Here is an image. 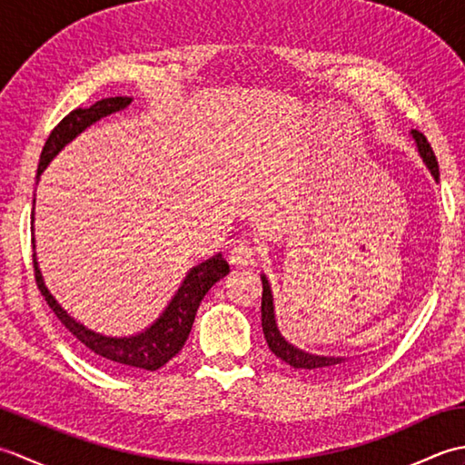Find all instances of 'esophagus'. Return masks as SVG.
Wrapping results in <instances>:
<instances>
[{
	"label": "esophagus",
	"mask_w": 465,
	"mask_h": 465,
	"mask_svg": "<svg viewBox=\"0 0 465 465\" xmlns=\"http://www.w3.org/2000/svg\"><path fill=\"white\" fill-rule=\"evenodd\" d=\"M255 258H258V252L248 242H238L230 252V263L235 268H248L255 263Z\"/></svg>",
	"instance_id": "obj_1"
}]
</instances>
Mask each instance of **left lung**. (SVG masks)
<instances>
[{"label": "left lung", "mask_w": 465, "mask_h": 465, "mask_svg": "<svg viewBox=\"0 0 465 465\" xmlns=\"http://www.w3.org/2000/svg\"><path fill=\"white\" fill-rule=\"evenodd\" d=\"M411 134H413V137H416L420 155L423 157V162H426V165L431 170V175L438 180V177H440L438 160H436V153H433L431 145L428 142V137L418 130H413ZM262 285H263V292H262V328H263L265 341H268L270 350L275 355H278L282 361L292 365V368H295V370L310 371L313 375H323V378H330V375L340 373V370L343 368L345 361H348V358H330V355L305 353L298 348H293L292 343H288L282 338V333L278 331V325H275L273 300H272V290H270L268 280L262 278Z\"/></svg>", "instance_id": "8db88e82"}]
</instances>
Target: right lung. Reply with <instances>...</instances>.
Instances as JSON below:
<instances>
[{"instance_id": "right-lung-1", "label": "right lung", "mask_w": 465, "mask_h": 465, "mask_svg": "<svg viewBox=\"0 0 465 465\" xmlns=\"http://www.w3.org/2000/svg\"><path fill=\"white\" fill-rule=\"evenodd\" d=\"M130 102L132 97H105V100L95 102L90 107H77V110L69 112L47 137L42 155H39L37 177L42 175L45 165L54 160V155L62 150L67 142H72L77 134H82L87 125H92L94 122L100 120V117L124 110ZM34 273L39 292H42L47 305L57 315V320L62 322L87 350H92L95 355H100L104 361L115 365V368L155 371L182 351L187 335L192 331L195 313L197 308H200L203 295L212 290V285L215 282H220L230 273V265H227V262L220 253L213 255L212 260H205L203 263L197 265V268H193L185 275L182 288L177 290L173 300L162 313V318L157 320L150 330L142 331L140 335H130V338H105V335L84 328L82 323L69 318V315L59 308V303L52 298V293L47 292L42 275H39L35 260Z\"/></svg>"}]
</instances>
